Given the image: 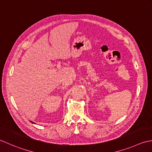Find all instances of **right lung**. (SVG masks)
<instances>
[{"mask_svg":"<svg viewBox=\"0 0 152 152\" xmlns=\"http://www.w3.org/2000/svg\"><path fill=\"white\" fill-rule=\"evenodd\" d=\"M31 123H33V122H32V121H31Z\"/></svg>","mask_w":152,"mask_h":152,"instance_id":"right-lung-1","label":"right lung"}]
</instances>
